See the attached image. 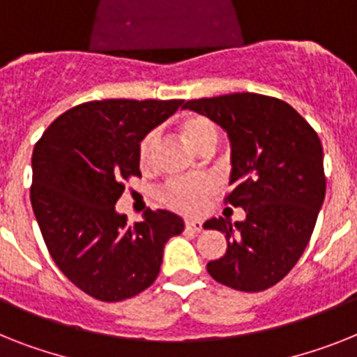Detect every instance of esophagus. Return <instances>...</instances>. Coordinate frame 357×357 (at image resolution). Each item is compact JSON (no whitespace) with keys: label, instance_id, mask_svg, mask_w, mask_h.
Masks as SVG:
<instances>
[{"label":"esophagus","instance_id":"1","mask_svg":"<svg viewBox=\"0 0 357 357\" xmlns=\"http://www.w3.org/2000/svg\"><path fill=\"white\" fill-rule=\"evenodd\" d=\"M185 228L193 229V231H202V222L195 219H188L185 220Z\"/></svg>","mask_w":357,"mask_h":357}]
</instances>
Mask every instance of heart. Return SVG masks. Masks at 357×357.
<instances>
[{
	"mask_svg": "<svg viewBox=\"0 0 357 357\" xmlns=\"http://www.w3.org/2000/svg\"><path fill=\"white\" fill-rule=\"evenodd\" d=\"M181 132L190 142L193 149L199 153L213 151L217 142H219V128L211 119L204 114H185L178 123ZM158 137L157 132H147L146 137L138 144V164L140 167H149L155 157ZM215 191L213 181L199 176V178H190V181H169L162 185L158 191V199L162 204H166L172 210L182 211V213H200L204 208L206 199Z\"/></svg>",
	"mask_w": 357,
	"mask_h": 357,
	"instance_id": "heart-1",
	"label": "heart"
}]
</instances>
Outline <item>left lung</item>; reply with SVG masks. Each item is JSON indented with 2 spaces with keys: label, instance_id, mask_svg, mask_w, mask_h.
<instances>
[{
  "label": "left lung",
  "instance_id": "1",
  "mask_svg": "<svg viewBox=\"0 0 357 357\" xmlns=\"http://www.w3.org/2000/svg\"><path fill=\"white\" fill-rule=\"evenodd\" d=\"M182 107L228 132L234 190L226 202L246 211L237 222L206 220L204 228L222 231L228 241L225 255L206 268L234 290H266L296 266L325 200L319 137L291 105L264 94L188 100Z\"/></svg>",
  "mask_w": 357,
  "mask_h": 357
}]
</instances>
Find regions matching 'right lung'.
<instances>
[{
  "label": "right lung",
  "instance_id": "1",
  "mask_svg": "<svg viewBox=\"0 0 357 357\" xmlns=\"http://www.w3.org/2000/svg\"><path fill=\"white\" fill-rule=\"evenodd\" d=\"M184 100H94L60 114L32 153L31 204L52 261L98 301H123L149 288L164 246L184 220L147 210L128 226L114 204L123 181L140 176L138 144Z\"/></svg>",
  "mask_w": 357,
  "mask_h": 357
}]
</instances>
